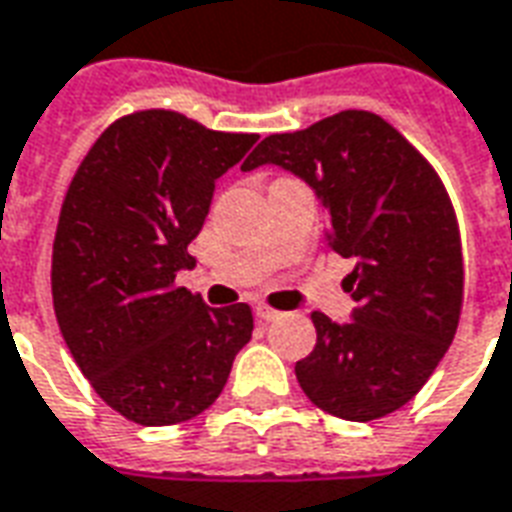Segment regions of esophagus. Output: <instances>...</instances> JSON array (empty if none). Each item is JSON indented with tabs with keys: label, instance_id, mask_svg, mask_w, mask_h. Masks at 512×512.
Segmentation results:
<instances>
[{
	"label": "esophagus",
	"instance_id": "34e87169",
	"mask_svg": "<svg viewBox=\"0 0 512 512\" xmlns=\"http://www.w3.org/2000/svg\"><path fill=\"white\" fill-rule=\"evenodd\" d=\"M255 317L260 320V323H274V320L282 317V312H276V309H271V306H255Z\"/></svg>",
	"mask_w": 512,
	"mask_h": 512
}]
</instances>
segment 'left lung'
Returning <instances> with one entry per match:
<instances>
[{
  "label": "left lung",
  "mask_w": 512,
  "mask_h": 512,
  "mask_svg": "<svg viewBox=\"0 0 512 512\" xmlns=\"http://www.w3.org/2000/svg\"><path fill=\"white\" fill-rule=\"evenodd\" d=\"M279 165L314 189L328 246L355 257L352 323L312 314L317 344L295 377L320 410L377 420L404 407L448 352L464 301L461 238L442 181L399 130L342 111L268 135L244 170Z\"/></svg>",
  "instance_id": "obj_1"
}]
</instances>
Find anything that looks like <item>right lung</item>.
<instances>
[{"label": "right lung", "mask_w": 512, "mask_h": 512, "mask_svg": "<svg viewBox=\"0 0 512 512\" xmlns=\"http://www.w3.org/2000/svg\"><path fill=\"white\" fill-rule=\"evenodd\" d=\"M257 143L176 111L102 132L64 195L51 290L64 342L108 407L140 426L208 410L252 339L246 304L211 309L176 287L222 173Z\"/></svg>", "instance_id": "add662e5"}]
</instances>
